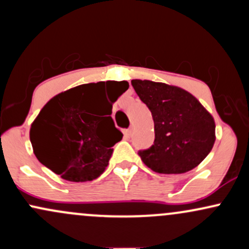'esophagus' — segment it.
<instances>
[{"mask_svg": "<svg viewBox=\"0 0 249 249\" xmlns=\"http://www.w3.org/2000/svg\"><path fill=\"white\" fill-rule=\"evenodd\" d=\"M132 133H133V126H130L126 131H125V134H126L127 137L132 136Z\"/></svg>", "mask_w": 249, "mask_h": 249, "instance_id": "34e87169", "label": "esophagus"}]
</instances>
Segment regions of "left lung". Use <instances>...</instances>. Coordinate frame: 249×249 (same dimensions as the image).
<instances>
[{
    "label": "left lung",
    "instance_id": "obj_1",
    "mask_svg": "<svg viewBox=\"0 0 249 249\" xmlns=\"http://www.w3.org/2000/svg\"><path fill=\"white\" fill-rule=\"evenodd\" d=\"M131 84L154 122L153 145L138 152L142 162L164 174L185 173L198 166L215 142L211 113L181 88L141 79Z\"/></svg>",
    "mask_w": 249,
    "mask_h": 249
}]
</instances>
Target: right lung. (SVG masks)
Instances as JSON below:
<instances>
[{"label": "right lung", "mask_w": 249, "mask_h": 249, "mask_svg": "<svg viewBox=\"0 0 249 249\" xmlns=\"http://www.w3.org/2000/svg\"><path fill=\"white\" fill-rule=\"evenodd\" d=\"M110 85L107 110L98 112L105 82L78 85L51 98L31 124L34 153L44 166L69 181H91L108 165L112 146L123 133L115 126L112 103L128 89L126 81Z\"/></svg>", "instance_id": "add662e5"}]
</instances>
